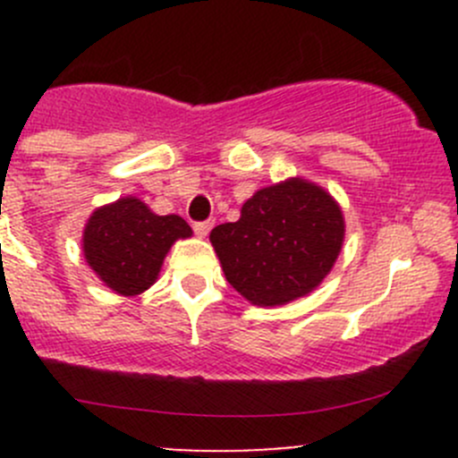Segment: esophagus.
Masks as SVG:
<instances>
[{
  "instance_id": "34e87169",
  "label": "esophagus",
  "mask_w": 458,
  "mask_h": 458,
  "mask_svg": "<svg viewBox=\"0 0 458 458\" xmlns=\"http://www.w3.org/2000/svg\"><path fill=\"white\" fill-rule=\"evenodd\" d=\"M192 228H195V234H197V237L206 239V237H208V233H210L212 224H210V221H199V224H195V225H192Z\"/></svg>"
}]
</instances>
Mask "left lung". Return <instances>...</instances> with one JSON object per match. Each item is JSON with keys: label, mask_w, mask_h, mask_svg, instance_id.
Returning a JSON list of instances; mask_svg holds the SVG:
<instances>
[{"label": "left lung", "mask_w": 458, "mask_h": 458, "mask_svg": "<svg viewBox=\"0 0 458 458\" xmlns=\"http://www.w3.org/2000/svg\"><path fill=\"white\" fill-rule=\"evenodd\" d=\"M344 239L339 201L303 177L261 188L243 203L239 221L210 233L228 284L261 308L285 306L317 290Z\"/></svg>", "instance_id": "obj_1"}]
</instances>
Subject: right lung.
I'll return each instance as SVG.
<instances>
[{
    "instance_id": "obj_1",
    "label": "right lung",
    "mask_w": 458,
    "mask_h": 458,
    "mask_svg": "<svg viewBox=\"0 0 458 458\" xmlns=\"http://www.w3.org/2000/svg\"><path fill=\"white\" fill-rule=\"evenodd\" d=\"M192 237L179 215H157L137 197H119L92 210L81 234V250L106 288L137 297L159 279L174 242Z\"/></svg>"
}]
</instances>
